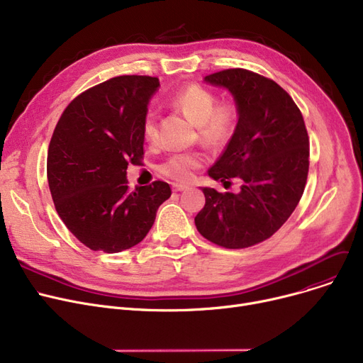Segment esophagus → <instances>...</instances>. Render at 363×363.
<instances>
[{"label": "esophagus", "mask_w": 363, "mask_h": 363, "mask_svg": "<svg viewBox=\"0 0 363 363\" xmlns=\"http://www.w3.org/2000/svg\"><path fill=\"white\" fill-rule=\"evenodd\" d=\"M172 188H174V191H185V189H188V185L186 184H174L172 185Z\"/></svg>", "instance_id": "34e87169"}]
</instances>
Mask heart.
I'll return each mask as SVG.
<instances>
[{
  "label": "heart",
  "mask_w": 363,
  "mask_h": 363,
  "mask_svg": "<svg viewBox=\"0 0 363 363\" xmlns=\"http://www.w3.org/2000/svg\"><path fill=\"white\" fill-rule=\"evenodd\" d=\"M170 104L197 126L199 140L206 145L222 147L233 138L238 123V108L231 101L218 103L212 91L196 84L186 85L172 95ZM143 132L150 144H157L159 125L152 111L145 114ZM203 162L201 152H177L162 163L160 172L175 181H189Z\"/></svg>",
  "instance_id": "b5f03b06"
}]
</instances>
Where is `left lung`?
Returning a JSON list of instances; mask_svg holds the SVG:
<instances>
[{
  "label": "left lung",
  "mask_w": 363,
  "mask_h": 363,
  "mask_svg": "<svg viewBox=\"0 0 363 363\" xmlns=\"http://www.w3.org/2000/svg\"><path fill=\"white\" fill-rule=\"evenodd\" d=\"M230 91L238 123L208 177L238 193L201 186L206 204L194 222L199 233L225 249H245L274 235L298 204L309 170V137L298 107L277 82L245 69L204 78Z\"/></svg>",
  "instance_id": "left-lung-1"
}]
</instances>
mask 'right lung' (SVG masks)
<instances>
[{
    "label": "right lung",
    "mask_w": 363,
    "mask_h": 363,
    "mask_svg": "<svg viewBox=\"0 0 363 363\" xmlns=\"http://www.w3.org/2000/svg\"><path fill=\"white\" fill-rule=\"evenodd\" d=\"M157 78L118 76L63 111L48 147L47 178L67 230L94 252L119 253L144 240L172 191L163 181L128 189V163L144 156L143 125Z\"/></svg>",
    "instance_id": "1"
}]
</instances>
